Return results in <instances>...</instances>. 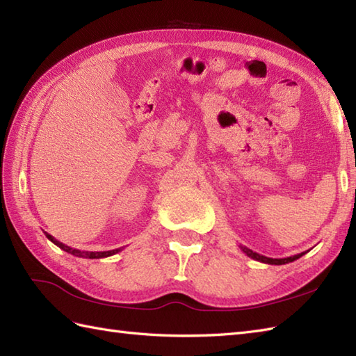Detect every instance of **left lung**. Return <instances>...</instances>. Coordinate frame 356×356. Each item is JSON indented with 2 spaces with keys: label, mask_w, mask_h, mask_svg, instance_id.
Returning <instances> with one entry per match:
<instances>
[{
  "label": "left lung",
  "mask_w": 356,
  "mask_h": 356,
  "mask_svg": "<svg viewBox=\"0 0 356 356\" xmlns=\"http://www.w3.org/2000/svg\"><path fill=\"white\" fill-rule=\"evenodd\" d=\"M241 251H243L248 257H251V259L257 260V261H261V263H266V264H286V263H291L293 260L300 259V257H303L306 252H301V254H297V255H291V257H286V259H269V257H264L259 252H254L252 249H249L246 246H238Z\"/></svg>",
  "instance_id": "left-lung-1"
}]
</instances>
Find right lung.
<instances>
[{
  "mask_svg": "<svg viewBox=\"0 0 356 356\" xmlns=\"http://www.w3.org/2000/svg\"><path fill=\"white\" fill-rule=\"evenodd\" d=\"M45 237H47L51 243H55L56 246H59L63 249V251L69 252L72 255H76V257H82V259H104V257H110V255H115L118 254L119 251H122V249L118 248V249H111V251H101V252H90V251H79V249H73L70 246H67L64 243H61V241H58L55 237L50 236V234L45 232Z\"/></svg>",
  "mask_w": 356,
  "mask_h": 356,
  "instance_id": "add662e5",
  "label": "right lung"
}]
</instances>
